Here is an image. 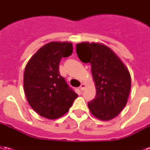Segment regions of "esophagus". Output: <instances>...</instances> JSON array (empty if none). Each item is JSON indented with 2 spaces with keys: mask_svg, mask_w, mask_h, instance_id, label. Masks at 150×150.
<instances>
[{
  "mask_svg": "<svg viewBox=\"0 0 150 150\" xmlns=\"http://www.w3.org/2000/svg\"><path fill=\"white\" fill-rule=\"evenodd\" d=\"M80 90H81V91H83V90H84V88H85V85L84 84H81V86H80Z\"/></svg>",
  "mask_w": 150,
  "mask_h": 150,
  "instance_id": "1",
  "label": "esophagus"
}]
</instances>
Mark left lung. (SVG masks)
<instances>
[{
	"label": "left lung",
	"mask_w": 150,
	"mask_h": 150,
	"mask_svg": "<svg viewBox=\"0 0 150 150\" xmlns=\"http://www.w3.org/2000/svg\"><path fill=\"white\" fill-rule=\"evenodd\" d=\"M76 53L82 62L91 65L96 89V97L88 103L92 115L101 120H109L118 116L127 104L131 89L129 70L104 44L79 43Z\"/></svg>",
	"instance_id": "obj_1"
}]
</instances>
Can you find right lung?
<instances>
[{
    "instance_id": "obj_1",
    "label": "right lung",
    "mask_w": 150,
    "mask_h": 150,
    "mask_svg": "<svg viewBox=\"0 0 150 150\" xmlns=\"http://www.w3.org/2000/svg\"><path fill=\"white\" fill-rule=\"evenodd\" d=\"M72 52V43L51 42L34 54L25 69L24 91L28 103L47 119L63 116L78 97L59 70L62 58Z\"/></svg>"
}]
</instances>
